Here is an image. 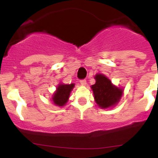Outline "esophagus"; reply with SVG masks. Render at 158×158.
<instances>
[{"instance_id": "esophagus-1", "label": "esophagus", "mask_w": 158, "mask_h": 158, "mask_svg": "<svg viewBox=\"0 0 158 158\" xmlns=\"http://www.w3.org/2000/svg\"><path fill=\"white\" fill-rule=\"evenodd\" d=\"M81 84L82 85L85 86L86 85H87V81H86V80H85V79H84V80L81 81Z\"/></svg>"}]
</instances>
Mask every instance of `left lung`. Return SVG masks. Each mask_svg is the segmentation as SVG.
<instances>
[{
	"label": "left lung",
	"instance_id": "obj_1",
	"mask_svg": "<svg viewBox=\"0 0 158 158\" xmlns=\"http://www.w3.org/2000/svg\"><path fill=\"white\" fill-rule=\"evenodd\" d=\"M96 83L91 86L94 100L102 109L113 107L118 104L123 94V89L117 87L105 75H95Z\"/></svg>",
	"mask_w": 158,
	"mask_h": 158
}]
</instances>
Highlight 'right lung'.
<instances>
[{
    "label": "right lung",
    "mask_w": 158,
    "mask_h": 158,
    "mask_svg": "<svg viewBox=\"0 0 158 158\" xmlns=\"http://www.w3.org/2000/svg\"><path fill=\"white\" fill-rule=\"evenodd\" d=\"M74 84L65 85L63 83L58 84L56 88V90L53 93L51 97V101L54 105L58 107H63L66 104L70 96L73 89L74 88Z\"/></svg>",
    "instance_id": "1"
}]
</instances>
